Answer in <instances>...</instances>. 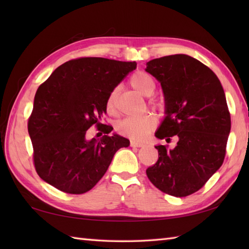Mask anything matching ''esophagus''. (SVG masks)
Returning <instances> with one entry per match:
<instances>
[{"mask_svg": "<svg viewBox=\"0 0 249 249\" xmlns=\"http://www.w3.org/2000/svg\"><path fill=\"white\" fill-rule=\"evenodd\" d=\"M130 146L131 147H142V146H144V144L143 143H140V142L130 141Z\"/></svg>", "mask_w": 249, "mask_h": 249, "instance_id": "esophagus-1", "label": "esophagus"}]
</instances>
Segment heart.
I'll return each mask as SVG.
<instances>
[{"label":"heart","mask_w":249,"mask_h":249,"mask_svg":"<svg viewBox=\"0 0 249 249\" xmlns=\"http://www.w3.org/2000/svg\"><path fill=\"white\" fill-rule=\"evenodd\" d=\"M130 86L136 91L144 96H151L156 89L155 80L150 75L143 71H137L129 79ZM118 89H111L106 99V111L109 114H114L116 111V100H118ZM154 107H157V103H152ZM157 125V119L153 113H146L140 118H127L120 121L116 124V130L122 136L128 137V138L141 141L145 139L151 131L155 129Z\"/></svg>","instance_id":"1"}]
</instances>
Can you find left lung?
I'll return each mask as SVG.
<instances>
[{"mask_svg": "<svg viewBox=\"0 0 249 249\" xmlns=\"http://www.w3.org/2000/svg\"><path fill=\"white\" fill-rule=\"evenodd\" d=\"M146 71L160 82L166 114L155 136L172 150L155 146L158 160L146 169L151 183L162 193L186 197L198 192L223 165L231 118L217 76L203 63L186 54L158 57Z\"/></svg>", "mask_w": 249, "mask_h": 249, "instance_id": "left-lung-1", "label": "left lung"}]
</instances>
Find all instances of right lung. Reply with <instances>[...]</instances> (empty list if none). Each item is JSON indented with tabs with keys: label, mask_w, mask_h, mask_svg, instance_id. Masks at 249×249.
I'll return each mask as SVG.
<instances>
[{
	"label": "right lung",
	"mask_w": 249,
	"mask_h": 249,
	"mask_svg": "<svg viewBox=\"0 0 249 249\" xmlns=\"http://www.w3.org/2000/svg\"><path fill=\"white\" fill-rule=\"evenodd\" d=\"M136 66V62L78 57L40 84L28 130L41 179L63 193L80 195L104 177L115 152L127 147L129 140L119 135L87 140V130L93 125L104 134L113 129L100 123L106 99Z\"/></svg>",
	"instance_id": "add662e5"
}]
</instances>
